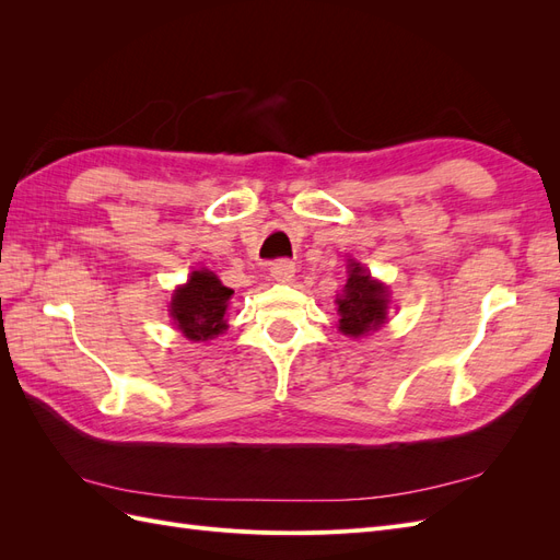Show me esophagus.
<instances>
[{
    "instance_id": "1",
    "label": "esophagus",
    "mask_w": 560,
    "mask_h": 560,
    "mask_svg": "<svg viewBox=\"0 0 560 560\" xmlns=\"http://www.w3.org/2000/svg\"><path fill=\"white\" fill-rule=\"evenodd\" d=\"M294 273H296V268L292 261L280 259L276 264H270V276H273V280H278V282H292Z\"/></svg>"
}]
</instances>
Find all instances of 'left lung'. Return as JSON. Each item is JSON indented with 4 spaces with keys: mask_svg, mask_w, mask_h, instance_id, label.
I'll return each instance as SVG.
<instances>
[{
    "mask_svg": "<svg viewBox=\"0 0 560 560\" xmlns=\"http://www.w3.org/2000/svg\"><path fill=\"white\" fill-rule=\"evenodd\" d=\"M387 287L371 278L360 261L348 259V282L343 294L336 296L338 331L360 338L381 329L387 319Z\"/></svg>",
    "mask_w": 560,
    "mask_h": 560,
    "instance_id": "8db88e82",
    "label": "left lung"
}]
</instances>
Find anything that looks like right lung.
<instances>
[{
    "label": "right lung",
    "instance_id": "obj_1",
    "mask_svg": "<svg viewBox=\"0 0 560 560\" xmlns=\"http://www.w3.org/2000/svg\"><path fill=\"white\" fill-rule=\"evenodd\" d=\"M231 296L233 290L224 287L212 270H194L186 284H179L173 292L171 317L189 341H210L229 329L226 308Z\"/></svg>",
    "mask_w": 560,
    "mask_h": 560
}]
</instances>
